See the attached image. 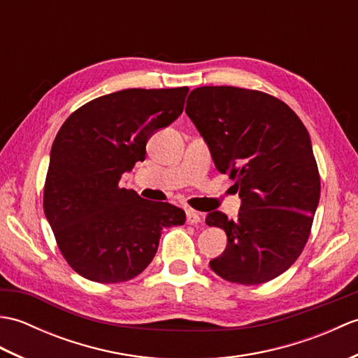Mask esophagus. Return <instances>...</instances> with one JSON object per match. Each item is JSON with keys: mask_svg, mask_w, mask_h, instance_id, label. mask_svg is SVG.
I'll list each match as a JSON object with an SVG mask.
<instances>
[{"mask_svg": "<svg viewBox=\"0 0 358 358\" xmlns=\"http://www.w3.org/2000/svg\"><path fill=\"white\" fill-rule=\"evenodd\" d=\"M186 222L187 224H199L201 222V217L199 212H195L192 209H187L186 210Z\"/></svg>", "mask_w": 358, "mask_h": 358, "instance_id": "esophagus-1", "label": "esophagus"}]
</instances>
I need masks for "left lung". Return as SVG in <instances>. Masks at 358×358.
Wrapping results in <instances>:
<instances>
[{"mask_svg": "<svg viewBox=\"0 0 358 358\" xmlns=\"http://www.w3.org/2000/svg\"><path fill=\"white\" fill-rule=\"evenodd\" d=\"M186 113L241 199L235 222L222 212L206 217V224L227 235L210 269L240 285L278 277L305 249L320 200V173L305 124L278 98L232 86L194 89Z\"/></svg>", "mask_w": 358, "mask_h": 358, "instance_id": "1", "label": "left lung"}]
</instances>
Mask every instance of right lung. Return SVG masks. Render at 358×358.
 I'll return each mask as SVG.
<instances>
[{"label":"right lung","instance_id":"add662e5","mask_svg":"<svg viewBox=\"0 0 358 358\" xmlns=\"http://www.w3.org/2000/svg\"><path fill=\"white\" fill-rule=\"evenodd\" d=\"M189 87L124 89L71 113L55 136L43 208L71 268L96 283L138 275L155 257L166 227L185 224L183 209L148 201L120 186L146 158L150 135L177 120Z\"/></svg>","mask_w":358,"mask_h":358}]
</instances>
